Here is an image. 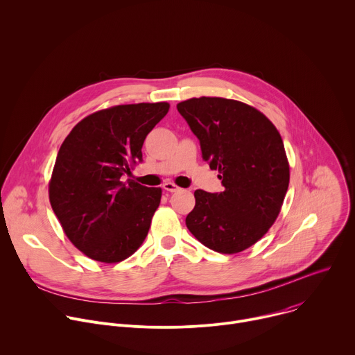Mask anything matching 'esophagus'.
I'll return each mask as SVG.
<instances>
[{
	"label": "esophagus",
	"mask_w": 355,
	"mask_h": 355,
	"mask_svg": "<svg viewBox=\"0 0 355 355\" xmlns=\"http://www.w3.org/2000/svg\"><path fill=\"white\" fill-rule=\"evenodd\" d=\"M163 188H164L166 191H168V192H177V191L181 189V188H180L178 185H175L174 182H166V184L163 185Z\"/></svg>",
	"instance_id": "esophagus-1"
}]
</instances>
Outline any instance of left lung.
<instances>
[{
    "mask_svg": "<svg viewBox=\"0 0 355 355\" xmlns=\"http://www.w3.org/2000/svg\"><path fill=\"white\" fill-rule=\"evenodd\" d=\"M178 112L198 137L202 159L225 189H196L188 230L208 248L234 254L259 241L279 215L289 185L284 141L271 121L234 99L182 101Z\"/></svg>",
    "mask_w": 355,
    "mask_h": 355,
    "instance_id": "8db88e82",
    "label": "left lung"
}]
</instances>
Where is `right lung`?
<instances>
[{
    "instance_id": "1",
    "label": "right lung",
    "mask_w": 355,
    "mask_h": 355,
    "mask_svg": "<svg viewBox=\"0 0 355 355\" xmlns=\"http://www.w3.org/2000/svg\"><path fill=\"white\" fill-rule=\"evenodd\" d=\"M168 108L167 103H143L98 111L64 139L49 199L66 236L87 257L119 263L144 241L162 188L122 177L143 160V141Z\"/></svg>"
}]
</instances>
